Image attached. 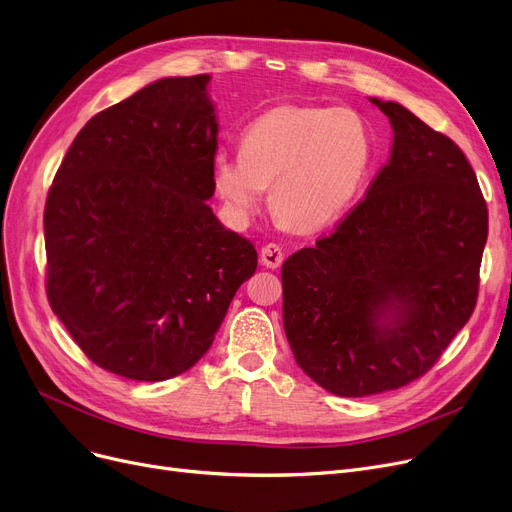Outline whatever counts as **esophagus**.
Listing matches in <instances>:
<instances>
[{
	"label": "esophagus",
	"instance_id": "obj_1",
	"mask_svg": "<svg viewBox=\"0 0 512 512\" xmlns=\"http://www.w3.org/2000/svg\"><path fill=\"white\" fill-rule=\"evenodd\" d=\"M259 255H261V263L265 265V268H272V270L280 268L282 261H284V251H282L280 244H276V242L265 244Z\"/></svg>",
	"mask_w": 512,
	"mask_h": 512
}]
</instances>
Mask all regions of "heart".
Masks as SVG:
<instances>
[{
	"label": "heart",
	"mask_w": 512,
	"mask_h": 512,
	"mask_svg": "<svg viewBox=\"0 0 512 512\" xmlns=\"http://www.w3.org/2000/svg\"><path fill=\"white\" fill-rule=\"evenodd\" d=\"M374 157L368 121L347 106H276L240 138V154H217L213 186L238 219L270 205L286 228L314 232L337 221L362 190Z\"/></svg>",
	"instance_id": "heart-1"
}]
</instances>
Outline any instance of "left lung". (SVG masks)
<instances>
[{"mask_svg":"<svg viewBox=\"0 0 512 512\" xmlns=\"http://www.w3.org/2000/svg\"><path fill=\"white\" fill-rule=\"evenodd\" d=\"M393 148L366 196L282 265V320L301 370L364 397L429 372L469 322L487 207L464 152L397 102Z\"/></svg>","mask_w":512,"mask_h":512,"instance_id":"1","label":"left lung"}]
</instances>
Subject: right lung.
I'll list each match as a JSON object with an SVG mask.
<instances>
[{"label":"right lung","instance_id":"1","mask_svg":"<svg viewBox=\"0 0 512 512\" xmlns=\"http://www.w3.org/2000/svg\"><path fill=\"white\" fill-rule=\"evenodd\" d=\"M209 75L159 79L85 123L43 211L52 311L96 366L157 383L192 368L244 280L253 244L215 192Z\"/></svg>","mask_w":512,"mask_h":512}]
</instances>
